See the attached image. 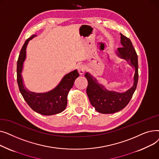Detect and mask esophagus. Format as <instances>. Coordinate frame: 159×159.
I'll use <instances>...</instances> for the list:
<instances>
[{"instance_id":"1","label":"esophagus","mask_w":159,"mask_h":159,"mask_svg":"<svg viewBox=\"0 0 159 159\" xmlns=\"http://www.w3.org/2000/svg\"><path fill=\"white\" fill-rule=\"evenodd\" d=\"M85 70H86V68H85V66L84 65H82V64L79 65V66H78V71H79V74L80 75H84V73L85 72Z\"/></svg>"}]
</instances>
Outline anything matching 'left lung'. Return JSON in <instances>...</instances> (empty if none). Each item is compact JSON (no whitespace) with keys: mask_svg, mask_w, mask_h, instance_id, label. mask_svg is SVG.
Returning <instances> with one entry per match:
<instances>
[{"mask_svg":"<svg viewBox=\"0 0 159 159\" xmlns=\"http://www.w3.org/2000/svg\"><path fill=\"white\" fill-rule=\"evenodd\" d=\"M122 48L115 50V54L126 61L134 70L132 77V86L124 92L109 90L99 83L97 79L89 72L85 73L88 81L86 92L89 101L96 111L104 114L118 112L126 107L134 93L138 82V57L130 39L120 33Z\"/></svg>","mask_w":159,"mask_h":159,"instance_id":"1","label":"left lung"}]
</instances>
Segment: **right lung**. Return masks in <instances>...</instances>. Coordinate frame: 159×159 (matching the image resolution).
I'll return each mask as SVG.
<instances>
[{"instance_id": "1", "label": "right lung", "mask_w": 159, "mask_h": 159, "mask_svg": "<svg viewBox=\"0 0 159 159\" xmlns=\"http://www.w3.org/2000/svg\"><path fill=\"white\" fill-rule=\"evenodd\" d=\"M37 35H33L25 42L17 61V83L19 90L25 101L31 109L41 115H53L63 111L68 103V95L74 82L79 76L77 70L66 74L60 82L52 89L43 93H35L30 91L24 84L22 71L26 58V48L29 42Z\"/></svg>"}]
</instances>
